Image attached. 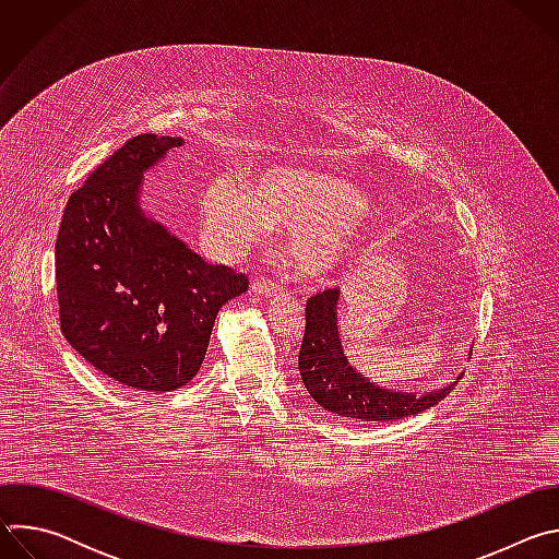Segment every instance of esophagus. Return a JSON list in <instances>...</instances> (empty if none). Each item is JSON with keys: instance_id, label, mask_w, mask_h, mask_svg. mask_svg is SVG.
Listing matches in <instances>:
<instances>
[{"instance_id": "obj_1", "label": "esophagus", "mask_w": 559, "mask_h": 559, "mask_svg": "<svg viewBox=\"0 0 559 559\" xmlns=\"http://www.w3.org/2000/svg\"><path fill=\"white\" fill-rule=\"evenodd\" d=\"M252 292L259 294V296H265V298H274V296L283 294V289L276 283L267 281V278H254L252 281Z\"/></svg>"}]
</instances>
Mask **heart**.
<instances>
[{
  "label": "heart",
  "instance_id": "heart-1",
  "mask_svg": "<svg viewBox=\"0 0 559 559\" xmlns=\"http://www.w3.org/2000/svg\"><path fill=\"white\" fill-rule=\"evenodd\" d=\"M369 201L343 179L305 170H276L250 190L229 177L201 194V231L218 259H236L278 227H289V257L305 278L343 272L367 241Z\"/></svg>",
  "mask_w": 559,
  "mask_h": 559
}]
</instances>
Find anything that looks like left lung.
I'll return each mask as SVG.
<instances>
[{
    "label": "left lung",
    "instance_id": "obj_1",
    "mask_svg": "<svg viewBox=\"0 0 559 559\" xmlns=\"http://www.w3.org/2000/svg\"><path fill=\"white\" fill-rule=\"evenodd\" d=\"M298 369L307 393L332 416L376 425L416 416L433 405L460 382L427 393L393 391L371 382L347 360L338 334V289L316 292L305 305V334L298 352Z\"/></svg>",
    "mask_w": 559,
    "mask_h": 559
}]
</instances>
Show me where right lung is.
Segmentation results:
<instances>
[{"mask_svg":"<svg viewBox=\"0 0 559 559\" xmlns=\"http://www.w3.org/2000/svg\"><path fill=\"white\" fill-rule=\"evenodd\" d=\"M179 145L126 141L70 194L55 246L61 334L95 369L147 393L197 376L218 309L250 285L141 214L143 173Z\"/></svg>","mask_w":559,"mask_h":559,"instance_id":"add662e5","label":"right lung"}]
</instances>
